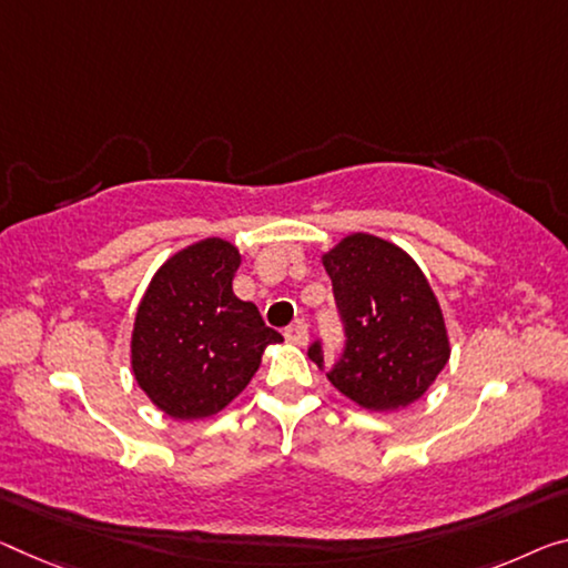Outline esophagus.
<instances>
[{"label": "esophagus", "instance_id": "obj_1", "mask_svg": "<svg viewBox=\"0 0 568 568\" xmlns=\"http://www.w3.org/2000/svg\"><path fill=\"white\" fill-rule=\"evenodd\" d=\"M284 337L290 339L294 345H304L310 339V329H307V322L304 320H294L290 327L284 329Z\"/></svg>", "mask_w": 568, "mask_h": 568}]
</instances>
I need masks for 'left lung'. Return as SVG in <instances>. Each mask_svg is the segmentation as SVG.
<instances>
[{
  "instance_id": "left-lung-1",
  "label": "left lung",
  "mask_w": 568,
  "mask_h": 568,
  "mask_svg": "<svg viewBox=\"0 0 568 568\" xmlns=\"http://www.w3.org/2000/svg\"><path fill=\"white\" fill-rule=\"evenodd\" d=\"M345 345L327 378L373 412L414 404L449 361L439 302L414 258L394 243L353 233L322 258ZM307 355L325 368L322 339Z\"/></svg>"
}]
</instances>
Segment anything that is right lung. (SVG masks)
<instances>
[{"label": "right lung", "instance_id": "add662e5", "mask_svg": "<svg viewBox=\"0 0 568 568\" xmlns=\"http://www.w3.org/2000/svg\"><path fill=\"white\" fill-rule=\"evenodd\" d=\"M239 264L229 241H200L154 274L139 304L134 378L172 418L221 412L254 378L264 347L284 339L233 294Z\"/></svg>", "mask_w": 568, "mask_h": 568}]
</instances>
